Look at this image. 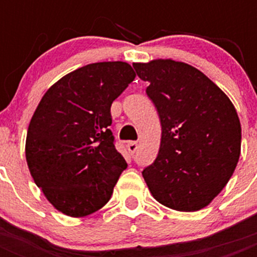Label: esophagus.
I'll use <instances>...</instances> for the list:
<instances>
[{
	"instance_id": "34e87169",
	"label": "esophagus",
	"mask_w": 257,
	"mask_h": 257,
	"mask_svg": "<svg viewBox=\"0 0 257 257\" xmlns=\"http://www.w3.org/2000/svg\"><path fill=\"white\" fill-rule=\"evenodd\" d=\"M126 149H128V152L131 153V155H135V153L137 152V149H139V144H137L136 141H131V143H128V145H126Z\"/></svg>"
}]
</instances>
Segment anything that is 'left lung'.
Wrapping results in <instances>:
<instances>
[{
  "instance_id": "left-lung-1",
  "label": "left lung",
  "mask_w": 257,
  "mask_h": 257,
  "mask_svg": "<svg viewBox=\"0 0 257 257\" xmlns=\"http://www.w3.org/2000/svg\"><path fill=\"white\" fill-rule=\"evenodd\" d=\"M161 121V143L143 177L152 196L180 212L203 209L223 191L241 149V125L232 101L185 62H135Z\"/></svg>"
}]
</instances>
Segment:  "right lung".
<instances>
[{"instance_id": "right-lung-1", "label": "right lung", "mask_w": 257, "mask_h": 257, "mask_svg": "<svg viewBox=\"0 0 257 257\" xmlns=\"http://www.w3.org/2000/svg\"><path fill=\"white\" fill-rule=\"evenodd\" d=\"M136 73L128 62H94L70 72L42 96L26 135L30 175L70 217L108 203L126 161L113 144L110 105Z\"/></svg>"}]
</instances>
